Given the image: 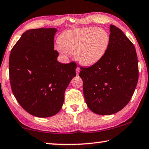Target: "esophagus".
I'll return each instance as SVG.
<instances>
[{
	"mask_svg": "<svg viewBox=\"0 0 149 149\" xmlns=\"http://www.w3.org/2000/svg\"><path fill=\"white\" fill-rule=\"evenodd\" d=\"M79 71H80L79 68V67H77V68H76V74H77V75H78V74H79Z\"/></svg>",
	"mask_w": 149,
	"mask_h": 149,
	"instance_id": "obj_1",
	"label": "esophagus"
}]
</instances>
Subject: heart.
I'll return each instance as SVG.
<instances>
[{
    "label": "heart",
    "mask_w": 149,
    "mask_h": 149,
    "mask_svg": "<svg viewBox=\"0 0 149 149\" xmlns=\"http://www.w3.org/2000/svg\"><path fill=\"white\" fill-rule=\"evenodd\" d=\"M58 50L75 55L78 62L85 65H92L102 58L110 43V35L105 29L89 27L70 30L59 39Z\"/></svg>",
    "instance_id": "b5f03b06"
}]
</instances>
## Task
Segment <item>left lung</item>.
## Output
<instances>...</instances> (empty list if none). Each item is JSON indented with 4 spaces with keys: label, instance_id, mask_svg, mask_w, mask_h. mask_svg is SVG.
<instances>
[{
    "label": "left lung",
    "instance_id": "8db88e82",
    "mask_svg": "<svg viewBox=\"0 0 149 149\" xmlns=\"http://www.w3.org/2000/svg\"><path fill=\"white\" fill-rule=\"evenodd\" d=\"M110 43L99 62L81 68L84 95L95 114L111 115L124 108L132 99L139 78L135 47L122 30L110 27Z\"/></svg>",
    "mask_w": 149,
    "mask_h": 149
}]
</instances>
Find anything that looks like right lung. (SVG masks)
<instances>
[{
  "instance_id": "add662e5",
  "label": "right lung",
  "mask_w": 149,
  "mask_h": 149,
  "mask_svg": "<svg viewBox=\"0 0 149 149\" xmlns=\"http://www.w3.org/2000/svg\"><path fill=\"white\" fill-rule=\"evenodd\" d=\"M56 28L27 30L10 54L9 75L12 93L24 109L34 116L56 114L62 107L64 93L76 75L77 64L57 61L54 50Z\"/></svg>"
}]
</instances>
